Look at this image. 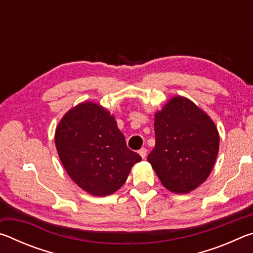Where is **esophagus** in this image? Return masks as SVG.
I'll list each match as a JSON object with an SVG mask.
<instances>
[{
	"label": "esophagus",
	"instance_id": "1",
	"mask_svg": "<svg viewBox=\"0 0 253 253\" xmlns=\"http://www.w3.org/2000/svg\"><path fill=\"white\" fill-rule=\"evenodd\" d=\"M138 154H139V155H140V157H142V158H143V160H144V158H145V157H146V154H147V149H146V148H140V149H139V151H138Z\"/></svg>",
	"mask_w": 253,
	"mask_h": 253
}]
</instances>
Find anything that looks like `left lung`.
<instances>
[{
  "label": "left lung",
  "instance_id": "left-lung-1",
  "mask_svg": "<svg viewBox=\"0 0 253 253\" xmlns=\"http://www.w3.org/2000/svg\"><path fill=\"white\" fill-rule=\"evenodd\" d=\"M156 143L151 163L164 187L188 193L205 182L219 153L220 136L204 110L182 96H174L155 113Z\"/></svg>",
  "mask_w": 253,
  "mask_h": 253
}]
</instances>
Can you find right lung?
<instances>
[{
	"label": "right lung",
	"instance_id": "add662e5",
	"mask_svg": "<svg viewBox=\"0 0 253 253\" xmlns=\"http://www.w3.org/2000/svg\"><path fill=\"white\" fill-rule=\"evenodd\" d=\"M54 143L70 178L93 196L118 191L142 160L127 147L114 115L92 101L67 111L55 128Z\"/></svg>",
	"mask_w": 253,
	"mask_h": 253
}]
</instances>
